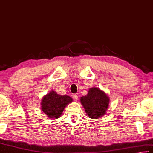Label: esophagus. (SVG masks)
I'll list each match as a JSON object with an SVG mask.
<instances>
[{
	"mask_svg": "<svg viewBox=\"0 0 153 153\" xmlns=\"http://www.w3.org/2000/svg\"><path fill=\"white\" fill-rule=\"evenodd\" d=\"M72 97H73L75 101H77V100H78V96H77V94H72Z\"/></svg>",
	"mask_w": 153,
	"mask_h": 153,
	"instance_id": "obj_1",
	"label": "esophagus"
}]
</instances>
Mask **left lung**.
I'll return each instance as SVG.
<instances>
[{"label": "left lung", "instance_id": "obj_1", "mask_svg": "<svg viewBox=\"0 0 153 153\" xmlns=\"http://www.w3.org/2000/svg\"><path fill=\"white\" fill-rule=\"evenodd\" d=\"M80 101L89 118L98 119L106 114L110 99L98 87H92L87 95L81 97Z\"/></svg>", "mask_w": 153, "mask_h": 153}]
</instances>
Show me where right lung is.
Masks as SVG:
<instances>
[{
	"mask_svg": "<svg viewBox=\"0 0 153 153\" xmlns=\"http://www.w3.org/2000/svg\"><path fill=\"white\" fill-rule=\"evenodd\" d=\"M72 102L71 97L60 96L52 90L42 97L41 102V110L49 118L57 119L63 113L65 107Z\"/></svg>",
	"mask_w": 153,
	"mask_h": 153,
	"instance_id": "add662e5",
	"label": "right lung"
}]
</instances>
